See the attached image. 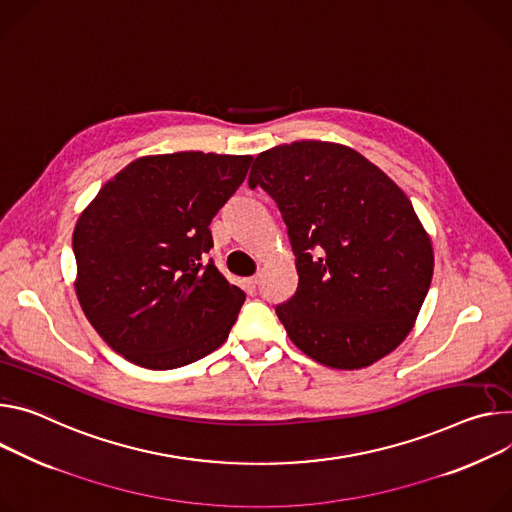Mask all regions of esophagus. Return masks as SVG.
<instances>
[{
  "mask_svg": "<svg viewBox=\"0 0 512 512\" xmlns=\"http://www.w3.org/2000/svg\"><path fill=\"white\" fill-rule=\"evenodd\" d=\"M257 284H259V275H253V277H247V280H243V288L247 290V294H255Z\"/></svg>",
  "mask_w": 512,
  "mask_h": 512,
  "instance_id": "34e87169",
  "label": "esophagus"
}]
</instances>
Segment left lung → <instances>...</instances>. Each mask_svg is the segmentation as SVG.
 Returning a JSON list of instances; mask_svg holds the SVG:
<instances>
[{"instance_id": "obj_1", "label": "left lung", "mask_w": 512, "mask_h": 512, "mask_svg": "<svg viewBox=\"0 0 512 512\" xmlns=\"http://www.w3.org/2000/svg\"><path fill=\"white\" fill-rule=\"evenodd\" d=\"M249 185L280 208L296 294L277 304L292 343L333 369H361L410 333L433 277V247L410 200L357 151L322 141L257 155Z\"/></svg>"}]
</instances>
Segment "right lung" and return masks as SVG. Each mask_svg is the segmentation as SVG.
Masks as SVG:
<instances>
[{"label": "right lung", "mask_w": 512, "mask_h": 512, "mask_svg": "<svg viewBox=\"0 0 512 512\" xmlns=\"http://www.w3.org/2000/svg\"><path fill=\"white\" fill-rule=\"evenodd\" d=\"M251 155L183 151L132 161L73 230L77 300L124 359L175 369L218 349L245 292L208 251L210 222L245 181Z\"/></svg>", "instance_id": "right-lung-1"}]
</instances>
